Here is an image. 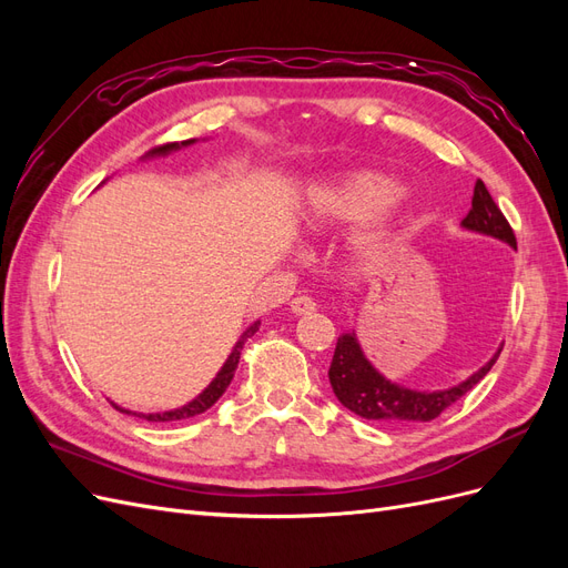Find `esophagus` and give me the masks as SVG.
<instances>
[{
	"mask_svg": "<svg viewBox=\"0 0 568 568\" xmlns=\"http://www.w3.org/2000/svg\"><path fill=\"white\" fill-rule=\"evenodd\" d=\"M315 307H317V303L307 296H296L294 301H291V313L294 315H311V313H315Z\"/></svg>",
	"mask_w": 568,
	"mask_h": 568,
	"instance_id": "obj_1",
	"label": "esophagus"
}]
</instances>
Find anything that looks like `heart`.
Here are the masks:
<instances>
[{
	"mask_svg": "<svg viewBox=\"0 0 568 568\" xmlns=\"http://www.w3.org/2000/svg\"><path fill=\"white\" fill-rule=\"evenodd\" d=\"M405 209V194L395 189L393 180L376 170H351L307 189L303 205V227L324 232L332 227L357 225L359 230L351 253L367 270H384L398 251V225Z\"/></svg>",
	"mask_w": 568,
	"mask_h": 568,
	"instance_id": "obj_1",
	"label": "heart"
}]
</instances>
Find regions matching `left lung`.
<instances>
[{
  "label": "left lung",
  "instance_id": "8db88e82",
  "mask_svg": "<svg viewBox=\"0 0 568 568\" xmlns=\"http://www.w3.org/2000/svg\"><path fill=\"white\" fill-rule=\"evenodd\" d=\"M462 227L476 234L493 236L497 242L517 248V239H514L509 222L505 220L503 211L497 209L486 184L480 180L474 186L471 211L462 220ZM500 351H497L478 372H474L469 379L459 382L457 386L440 390H417L386 379V376L365 357L355 332H346L336 341V351L329 367V382L341 405L348 407L363 419H374L393 426L412 422H432L445 407L457 403L464 393H469L480 379H484L495 365Z\"/></svg>",
  "mask_w": 568,
  "mask_h": 568
}]
</instances>
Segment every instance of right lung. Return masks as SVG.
<instances>
[{
	"instance_id": "1",
	"label": "right lung",
	"mask_w": 568,
	"mask_h": 568,
	"mask_svg": "<svg viewBox=\"0 0 568 568\" xmlns=\"http://www.w3.org/2000/svg\"><path fill=\"white\" fill-rule=\"evenodd\" d=\"M192 144H196V140L163 144V146L151 149L144 159L168 156V153L180 151V149H184V146H192ZM257 326H261V320H255V322L248 326V329H246L242 336H239V341L234 343V348H232L230 357L225 359V365H222V367H220V372L215 374V379H213L209 386H205L192 403H186V405H182V407H178V409H168V412H151V415H142V412H140V415H136V412L118 407L115 403H113V407H115V409H120V412H125V415H134V417L146 419V422H182V419H189V417H196V415H201V412H205L209 407H213V405L217 403L220 395L227 390L230 382L234 379V372H236V365H239V357H242L244 343H246V338H251V336L257 332Z\"/></svg>"
}]
</instances>
